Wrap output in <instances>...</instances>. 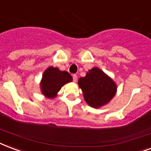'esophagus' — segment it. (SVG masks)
Returning <instances> with one entry per match:
<instances>
[{"label":"esophagus","mask_w":151,"mask_h":151,"mask_svg":"<svg viewBox=\"0 0 151 151\" xmlns=\"http://www.w3.org/2000/svg\"><path fill=\"white\" fill-rule=\"evenodd\" d=\"M72 77H73V81H77V79H78V76H77V74H73Z\"/></svg>","instance_id":"obj_1"}]
</instances>
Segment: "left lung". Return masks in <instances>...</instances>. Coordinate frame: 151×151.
<instances>
[{
	"label": "left lung",
	"instance_id": "obj_1",
	"mask_svg": "<svg viewBox=\"0 0 151 151\" xmlns=\"http://www.w3.org/2000/svg\"><path fill=\"white\" fill-rule=\"evenodd\" d=\"M84 98L90 106L98 108L111 100L116 93L115 83L101 70L93 68L78 80Z\"/></svg>",
	"mask_w": 151,
	"mask_h": 151
}]
</instances>
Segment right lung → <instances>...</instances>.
<instances>
[{"label": "right lung", "instance_id": "obj_1", "mask_svg": "<svg viewBox=\"0 0 151 151\" xmlns=\"http://www.w3.org/2000/svg\"><path fill=\"white\" fill-rule=\"evenodd\" d=\"M71 81L72 77L68 72L61 71L58 68L50 67L43 74L41 83V92L47 98H54L61 87Z\"/></svg>", "mask_w": 151, "mask_h": 151}]
</instances>
